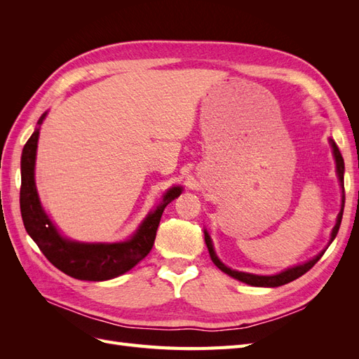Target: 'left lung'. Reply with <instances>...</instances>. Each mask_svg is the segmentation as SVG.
Segmentation results:
<instances>
[{"instance_id": "1", "label": "left lung", "mask_w": 359, "mask_h": 359, "mask_svg": "<svg viewBox=\"0 0 359 359\" xmlns=\"http://www.w3.org/2000/svg\"><path fill=\"white\" fill-rule=\"evenodd\" d=\"M330 144H331V148H332V154H334V158H335V168H337V175H339V180H340V186H341V210L339 212V215H337V223L335 226L332 227V232H331V238H330V244L334 241V238L337 236V233H339V229H340V224H341V219H343V210H344V160L341 157V153L339 147H337V144L334 142V139H330ZM205 243H206V247H208V252H210V256H211V260L215 264V266L222 269L223 273H226L227 276H231L236 280L243 281V283H247L250 286H257V287H277V286H283L286 283H290V281L297 280L298 277L304 276L307 273V271H310L314 264L318 262V260L323 256V253L327 252V250H323V252H320L316 257H313L311 260H309V262L302 264V265H297V266H292V268H287L285 271H281V273L276 274V276H257V274H250V273H243V271H235V269H231L229 266H226L222 260L217 257L215 252H214V245H212V241L211 238L208 235V232L205 231Z\"/></svg>"}]
</instances>
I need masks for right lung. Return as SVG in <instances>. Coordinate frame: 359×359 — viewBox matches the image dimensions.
<instances>
[{"label":"right lung","instance_id":"add662e5","mask_svg":"<svg viewBox=\"0 0 359 359\" xmlns=\"http://www.w3.org/2000/svg\"><path fill=\"white\" fill-rule=\"evenodd\" d=\"M46 112L37 121V128L22 151L20 158V214L28 235L46 256L49 262L64 274L78 280L103 281L121 276L140 262L154 245L157 227L166 205L178 198L182 187L177 186L163 194V201L140 223L137 231L123 243H78L61 236L43 211L36 189L34 166L39 142V130Z\"/></svg>","mask_w":359,"mask_h":359}]
</instances>
